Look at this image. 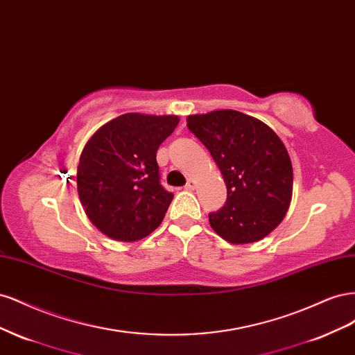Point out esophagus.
<instances>
[{
  "instance_id": "obj_1",
  "label": "esophagus",
  "mask_w": 355,
  "mask_h": 355,
  "mask_svg": "<svg viewBox=\"0 0 355 355\" xmlns=\"http://www.w3.org/2000/svg\"><path fill=\"white\" fill-rule=\"evenodd\" d=\"M196 188V180L194 179H188V182H187V185H185V189H189V191H192Z\"/></svg>"
}]
</instances>
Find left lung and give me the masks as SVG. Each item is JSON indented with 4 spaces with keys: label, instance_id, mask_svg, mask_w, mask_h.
<instances>
[{
    "label": "left lung",
    "instance_id": "left-lung-1",
    "mask_svg": "<svg viewBox=\"0 0 355 355\" xmlns=\"http://www.w3.org/2000/svg\"><path fill=\"white\" fill-rule=\"evenodd\" d=\"M187 123L227 185L225 206L209 213L211 228L232 244L266 237L292 200L293 168L280 137L262 121L232 110L189 115Z\"/></svg>",
    "mask_w": 355,
    "mask_h": 355
}]
</instances>
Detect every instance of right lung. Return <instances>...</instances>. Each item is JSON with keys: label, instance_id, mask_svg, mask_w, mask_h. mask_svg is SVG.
Here are the masks:
<instances>
[{"label": "right lung", "instance_id": "1", "mask_svg": "<svg viewBox=\"0 0 355 355\" xmlns=\"http://www.w3.org/2000/svg\"><path fill=\"white\" fill-rule=\"evenodd\" d=\"M178 123L175 115L124 114L85 144L78 196L89 219L108 237L136 241L163 222L173 194L159 182L157 151Z\"/></svg>", "mask_w": 355, "mask_h": 355}]
</instances>
